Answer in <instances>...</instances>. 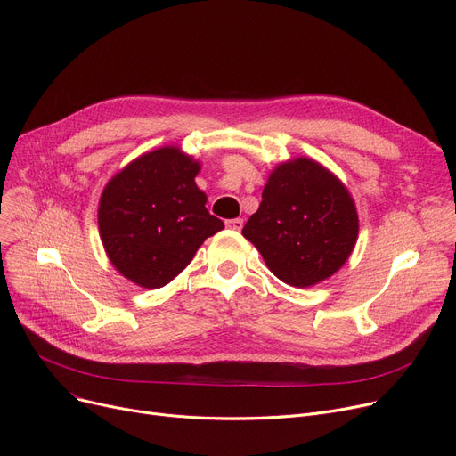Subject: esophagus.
<instances>
[{
	"label": "esophagus",
	"mask_w": 456,
	"mask_h": 456,
	"mask_svg": "<svg viewBox=\"0 0 456 456\" xmlns=\"http://www.w3.org/2000/svg\"><path fill=\"white\" fill-rule=\"evenodd\" d=\"M225 225L229 229H232V231H240L244 227V220L242 218H232V220H227Z\"/></svg>",
	"instance_id": "1"
}]
</instances>
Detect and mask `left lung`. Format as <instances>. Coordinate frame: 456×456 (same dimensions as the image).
Instances as JSON below:
<instances>
[{"mask_svg": "<svg viewBox=\"0 0 456 456\" xmlns=\"http://www.w3.org/2000/svg\"><path fill=\"white\" fill-rule=\"evenodd\" d=\"M242 234L275 277L303 289L342 268L356 242L358 216L337 177L297 159L275 167Z\"/></svg>", "mask_w": 456, "mask_h": 456, "instance_id": "obj_1", "label": "left lung"}]
</instances>
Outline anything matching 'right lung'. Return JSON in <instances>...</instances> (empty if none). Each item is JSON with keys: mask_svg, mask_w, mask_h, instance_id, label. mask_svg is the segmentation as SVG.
<instances>
[{"mask_svg": "<svg viewBox=\"0 0 456 456\" xmlns=\"http://www.w3.org/2000/svg\"><path fill=\"white\" fill-rule=\"evenodd\" d=\"M200 164L177 148L133 160L103 190L100 234L116 270L143 289H160L224 229L196 186Z\"/></svg>", "mask_w": 456, "mask_h": 456, "instance_id": "right-lung-1", "label": "right lung"}]
</instances>
